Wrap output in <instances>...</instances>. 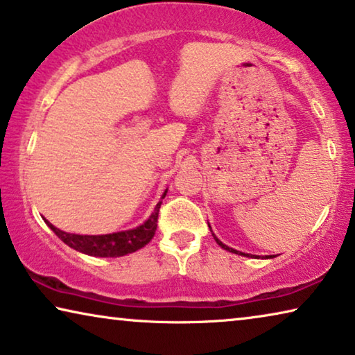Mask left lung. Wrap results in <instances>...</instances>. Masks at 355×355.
<instances>
[{
  "label": "left lung",
  "instance_id": "left-lung-1",
  "mask_svg": "<svg viewBox=\"0 0 355 355\" xmlns=\"http://www.w3.org/2000/svg\"><path fill=\"white\" fill-rule=\"evenodd\" d=\"M211 228V227H209ZM212 232V230H211ZM212 236H214V239H216V243L217 244H219V246L222 248V249H225V250H228V252H233V254H238V255H244V257H255V259H259V255H250V254H244V252H239V250H236V249H232V248H228L227 246V244H223L222 241H220V239L219 238H217L216 236V234L214 233H212ZM272 257H276V255H270V257H268V255H265V257L263 259H272Z\"/></svg>",
  "mask_w": 355,
  "mask_h": 355
}]
</instances>
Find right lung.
<instances>
[{
    "instance_id": "obj_1",
    "label": "right lung",
    "mask_w": 355,
    "mask_h": 355,
    "mask_svg": "<svg viewBox=\"0 0 355 355\" xmlns=\"http://www.w3.org/2000/svg\"><path fill=\"white\" fill-rule=\"evenodd\" d=\"M168 190L162 195V200L165 198ZM162 201H159L155 209L149 216L144 223L139 227L132 228V230L109 233V234H76L58 230L51 222L46 223L51 227V230L62 239L64 244L73 248L79 252L92 255V257H122V255L136 252V250L144 248L147 243L154 238L157 230V219H159Z\"/></svg>"
}]
</instances>
